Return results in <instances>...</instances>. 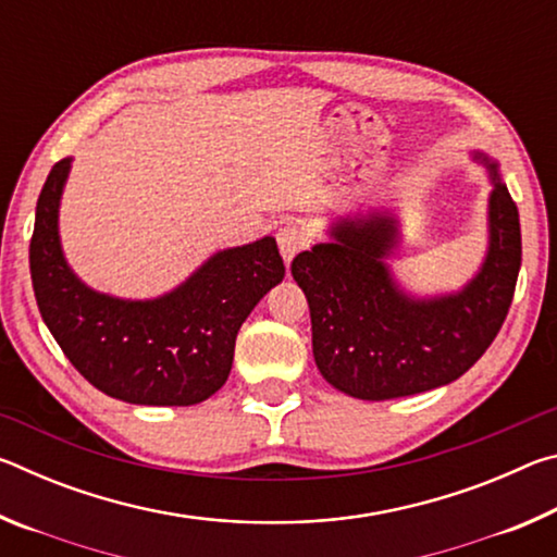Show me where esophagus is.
I'll use <instances>...</instances> for the list:
<instances>
[{
    "mask_svg": "<svg viewBox=\"0 0 557 557\" xmlns=\"http://www.w3.org/2000/svg\"><path fill=\"white\" fill-rule=\"evenodd\" d=\"M277 245H280L282 258H285V262L289 265L292 258H295L297 252L307 245V233L299 223L287 221L285 225H280L277 228Z\"/></svg>",
    "mask_w": 557,
    "mask_h": 557,
    "instance_id": "obj_1",
    "label": "esophagus"
}]
</instances>
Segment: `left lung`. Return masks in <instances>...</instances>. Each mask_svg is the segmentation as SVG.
<instances>
[{"mask_svg": "<svg viewBox=\"0 0 557 557\" xmlns=\"http://www.w3.org/2000/svg\"><path fill=\"white\" fill-rule=\"evenodd\" d=\"M488 250L482 270L455 295L412 297L385 258L398 245V221L373 211L332 225L292 260V277L312 317L317 369L334 388L361 400L425 393L465 375L502 329L521 270V223L488 157Z\"/></svg>", "mask_w": 557, "mask_h": 557, "instance_id": "8db88e82", "label": "left lung"}]
</instances>
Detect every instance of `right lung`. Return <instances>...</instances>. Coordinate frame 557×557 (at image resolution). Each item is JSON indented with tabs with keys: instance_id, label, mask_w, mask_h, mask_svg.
<instances>
[{
	"instance_id": "1",
	"label": "right lung",
	"mask_w": 557,
	"mask_h": 557,
	"mask_svg": "<svg viewBox=\"0 0 557 557\" xmlns=\"http://www.w3.org/2000/svg\"><path fill=\"white\" fill-rule=\"evenodd\" d=\"M71 159L55 162L36 203L29 268L36 305L65 358L110 398L196 405L228 381L235 336L252 307L280 285L275 238L215 252L157 299H117L73 275L59 238V203Z\"/></svg>"
}]
</instances>
